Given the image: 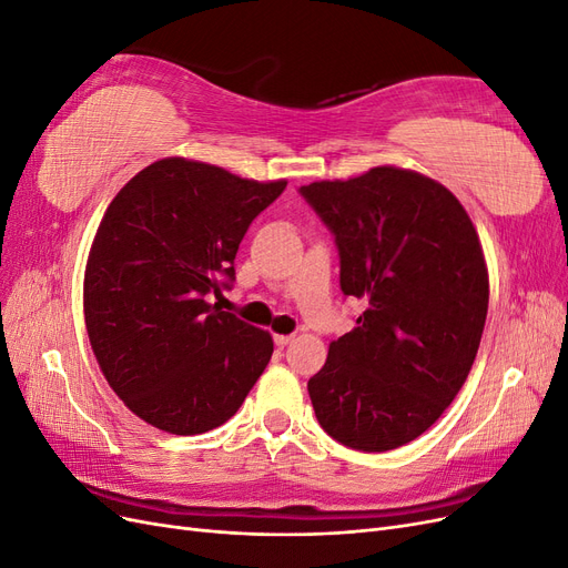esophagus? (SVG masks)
Masks as SVG:
<instances>
[{
  "label": "esophagus",
  "instance_id": "34e87169",
  "mask_svg": "<svg viewBox=\"0 0 568 568\" xmlns=\"http://www.w3.org/2000/svg\"><path fill=\"white\" fill-rule=\"evenodd\" d=\"M291 341H294V336H284V334H277V336H274V343H277V348H286Z\"/></svg>",
  "mask_w": 568,
  "mask_h": 568
}]
</instances>
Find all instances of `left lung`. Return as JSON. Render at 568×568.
Returning a JSON list of instances; mask_svg holds the SVG:
<instances>
[{
  "label": "left lung",
  "mask_w": 568,
  "mask_h": 568,
  "mask_svg": "<svg viewBox=\"0 0 568 568\" xmlns=\"http://www.w3.org/2000/svg\"><path fill=\"white\" fill-rule=\"evenodd\" d=\"M336 236L341 291L365 301L307 382L320 426L386 453L415 440L467 382L488 315V265L448 186L379 165L301 186Z\"/></svg>",
  "instance_id": "obj_1"
}]
</instances>
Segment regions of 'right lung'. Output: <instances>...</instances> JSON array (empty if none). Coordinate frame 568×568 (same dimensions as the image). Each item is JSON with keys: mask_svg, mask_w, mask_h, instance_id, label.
I'll list each match as a JSON object with an SVG mask.
<instances>
[{"mask_svg": "<svg viewBox=\"0 0 568 568\" xmlns=\"http://www.w3.org/2000/svg\"><path fill=\"white\" fill-rule=\"evenodd\" d=\"M286 186L182 156L140 170L109 203L84 267L97 363L130 412L175 436L236 415L267 367L270 332L220 311L253 222Z\"/></svg>", "mask_w": 568, "mask_h": 568, "instance_id": "right-lung-1", "label": "right lung"}]
</instances>
